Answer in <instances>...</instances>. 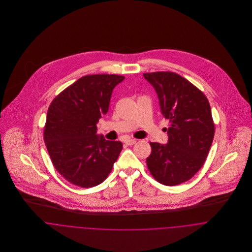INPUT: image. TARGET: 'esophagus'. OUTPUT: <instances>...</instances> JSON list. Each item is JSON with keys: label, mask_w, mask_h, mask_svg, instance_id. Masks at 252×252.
<instances>
[{"label": "esophagus", "mask_w": 252, "mask_h": 252, "mask_svg": "<svg viewBox=\"0 0 252 252\" xmlns=\"http://www.w3.org/2000/svg\"><path fill=\"white\" fill-rule=\"evenodd\" d=\"M136 143H137L136 140H127L125 142V144H127V145H133V144H135Z\"/></svg>", "instance_id": "1"}]
</instances>
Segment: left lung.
<instances>
[{
    "label": "left lung",
    "instance_id": "8db88e82",
    "mask_svg": "<svg viewBox=\"0 0 252 252\" xmlns=\"http://www.w3.org/2000/svg\"><path fill=\"white\" fill-rule=\"evenodd\" d=\"M169 119L168 144L150 143L147 168L158 182L174 186L193 178L203 167L215 137V123L206 95L173 72H145Z\"/></svg>",
    "mask_w": 252,
    "mask_h": 252
}]
</instances>
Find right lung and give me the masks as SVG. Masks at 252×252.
I'll use <instances>...</instances> for the list:
<instances>
[{"mask_svg": "<svg viewBox=\"0 0 252 252\" xmlns=\"http://www.w3.org/2000/svg\"><path fill=\"white\" fill-rule=\"evenodd\" d=\"M125 77L84 75L51 102L43 140L56 171L73 185L90 188L106 180L122 150L119 141L98 136L97 122L108 112L113 88Z\"/></svg>", "mask_w": 252, "mask_h": 252, "instance_id": "1", "label": "right lung"}]
</instances>
